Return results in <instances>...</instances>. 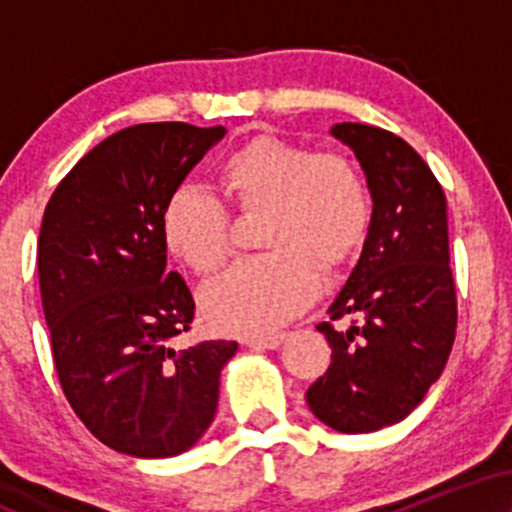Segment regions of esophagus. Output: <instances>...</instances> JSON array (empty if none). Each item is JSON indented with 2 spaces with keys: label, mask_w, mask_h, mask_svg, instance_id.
Masks as SVG:
<instances>
[{
  "label": "esophagus",
  "mask_w": 512,
  "mask_h": 512,
  "mask_svg": "<svg viewBox=\"0 0 512 512\" xmlns=\"http://www.w3.org/2000/svg\"><path fill=\"white\" fill-rule=\"evenodd\" d=\"M281 342H284V334H264V337L245 339V346H250V349L255 351H262V349H276Z\"/></svg>",
  "instance_id": "obj_1"
}]
</instances>
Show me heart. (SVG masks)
I'll use <instances>...</instances> for the list:
<instances>
[{
  "label": "heart",
  "instance_id": "1",
  "mask_svg": "<svg viewBox=\"0 0 512 512\" xmlns=\"http://www.w3.org/2000/svg\"><path fill=\"white\" fill-rule=\"evenodd\" d=\"M226 195L245 211H264L262 255L243 257L202 291V313L223 334H269L320 296L322 269L361 248L373 221L368 182L342 154L260 137L219 163ZM166 250L197 274L226 260L231 216L195 185L170 192L161 211Z\"/></svg>",
  "mask_w": 512,
  "mask_h": 512
}]
</instances>
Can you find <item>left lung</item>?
<instances>
[{"label": "left lung", "mask_w": 512, "mask_h": 512, "mask_svg": "<svg viewBox=\"0 0 512 512\" xmlns=\"http://www.w3.org/2000/svg\"><path fill=\"white\" fill-rule=\"evenodd\" d=\"M330 132L354 151L373 197L361 260L317 330L330 368L305 392L339 433L392 426L421 404L448 363L457 330L443 187L411 146L387 129L342 122Z\"/></svg>", "instance_id": "obj_1"}]
</instances>
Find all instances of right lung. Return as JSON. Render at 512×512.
Here are the masks:
<instances>
[{
    "label": "right lung",
    "instance_id": "add662e5",
    "mask_svg": "<svg viewBox=\"0 0 512 512\" xmlns=\"http://www.w3.org/2000/svg\"><path fill=\"white\" fill-rule=\"evenodd\" d=\"M226 127L146 122L103 139L52 192L38 281L52 358L74 414L132 457L190 450L214 421L236 342L175 349L195 301L166 272L161 211Z\"/></svg>",
    "mask_w": 512,
    "mask_h": 512
}]
</instances>
